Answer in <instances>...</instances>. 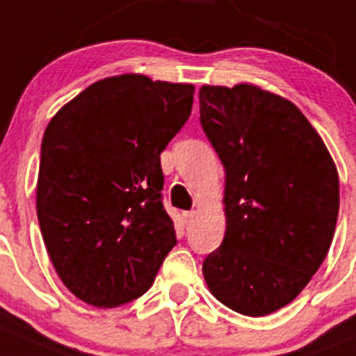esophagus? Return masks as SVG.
<instances>
[{"instance_id":"1","label":"esophagus","mask_w":356,"mask_h":356,"mask_svg":"<svg viewBox=\"0 0 356 356\" xmlns=\"http://www.w3.org/2000/svg\"><path fill=\"white\" fill-rule=\"evenodd\" d=\"M195 217V211H184V220L185 224H191Z\"/></svg>"}]
</instances>
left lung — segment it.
<instances>
[{"mask_svg":"<svg viewBox=\"0 0 356 356\" xmlns=\"http://www.w3.org/2000/svg\"><path fill=\"white\" fill-rule=\"evenodd\" d=\"M207 138L226 169V234L203 261L211 295L266 316L309 284L334 240L339 175L302 111L254 84L200 90Z\"/></svg>","mask_w":356,"mask_h":356,"instance_id":"1","label":"left lung"}]
</instances>
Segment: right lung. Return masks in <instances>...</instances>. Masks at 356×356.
<instances>
[{
	"label": "right lung",
	"instance_id": "right-lung-1",
	"mask_svg": "<svg viewBox=\"0 0 356 356\" xmlns=\"http://www.w3.org/2000/svg\"><path fill=\"white\" fill-rule=\"evenodd\" d=\"M192 84L123 74L97 81L49 122L37 215L61 282L95 307L149 289L176 245L161 153L191 116Z\"/></svg>",
	"mask_w": 356,
	"mask_h": 356
}]
</instances>
